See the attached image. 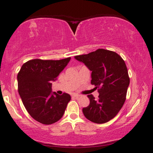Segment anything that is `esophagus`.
Segmentation results:
<instances>
[{"label": "esophagus", "instance_id": "esophagus-1", "mask_svg": "<svg viewBox=\"0 0 153 153\" xmlns=\"http://www.w3.org/2000/svg\"><path fill=\"white\" fill-rule=\"evenodd\" d=\"M79 96H80V95H78V94H73V97H78Z\"/></svg>", "mask_w": 153, "mask_h": 153}]
</instances>
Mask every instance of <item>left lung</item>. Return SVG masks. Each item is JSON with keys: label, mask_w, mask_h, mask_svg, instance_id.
Returning a JSON list of instances; mask_svg holds the SVG:
<instances>
[{"label": "left lung", "mask_w": 153, "mask_h": 153, "mask_svg": "<svg viewBox=\"0 0 153 153\" xmlns=\"http://www.w3.org/2000/svg\"><path fill=\"white\" fill-rule=\"evenodd\" d=\"M75 58L92 71L91 84L99 93L97 100L88 95L90 105L82 108V113L93 123L108 122L116 116L126 100L130 78L126 62L117 53L102 48Z\"/></svg>", "instance_id": "1"}]
</instances>
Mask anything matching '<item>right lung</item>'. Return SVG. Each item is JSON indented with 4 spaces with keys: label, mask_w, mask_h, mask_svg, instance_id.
I'll use <instances>...</instances> for the list:
<instances>
[{
    "label": "right lung",
    "mask_w": 153,
    "mask_h": 153,
    "mask_svg": "<svg viewBox=\"0 0 153 153\" xmlns=\"http://www.w3.org/2000/svg\"><path fill=\"white\" fill-rule=\"evenodd\" d=\"M71 58L61 60L33 59L23 64L18 73V90L27 113L36 121L51 125L63 115L71 95L51 93L52 81L68 65Z\"/></svg>",
    "instance_id": "right-lung-1"
}]
</instances>
